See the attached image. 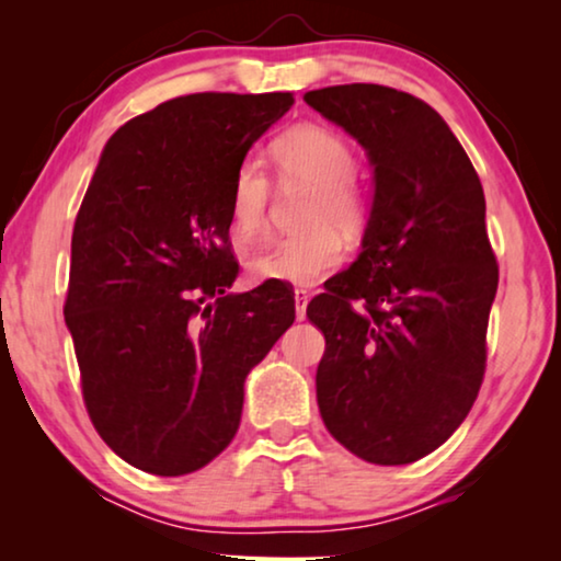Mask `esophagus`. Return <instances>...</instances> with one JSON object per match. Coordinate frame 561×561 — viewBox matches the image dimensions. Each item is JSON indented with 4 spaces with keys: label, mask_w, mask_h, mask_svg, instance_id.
<instances>
[{
    "label": "esophagus",
    "mask_w": 561,
    "mask_h": 561,
    "mask_svg": "<svg viewBox=\"0 0 561 561\" xmlns=\"http://www.w3.org/2000/svg\"><path fill=\"white\" fill-rule=\"evenodd\" d=\"M309 290H304V288H296L294 290V301H296V317L298 319H304L306 317V306H309Z\"/></svg>",
    "instance_id": "obj_1"
}]
</instances>
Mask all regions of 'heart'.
Instances as JSON below:
<instances>
[{"mask_svg":"<svg viewBox=\"0 0 561 561\" xmlns=\"http://www.w3.org/2000/svg\"><path fill=\"white\" fill-rule=\"evenodd\" d=\"M273 158L286 181L313 188L306 211V232L283 237L248 260L255 280H278L290 286H313L334 273L344 260L342 237L357 234L367 206L355 188V152L340 135L324 127H296L278 137ZM271 181L255 160H244L229 186V234L237 244L255 242L265 229Z\"/></svg>","mask_w":561,"mask_h":561,"instance_id":"obj_1","label":"heart"}]
</instances>
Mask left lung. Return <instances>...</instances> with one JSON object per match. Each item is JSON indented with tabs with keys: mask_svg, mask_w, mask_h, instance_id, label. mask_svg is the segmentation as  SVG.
<instances>
[{
	"mask_svg": "<svg viewBox=\"0 0 561 561\" xmlns=\"http://www.w3.org/2000/svg\"><path fill=\"white\" fill-rule=\"evenodd\" d=\"M304 102L363 145L375 186L357 260L306 309L327 340L321 419L365 462H416L457 432L485 375L497 263L482 183L405 91L344 83Z\"/></svg>",
	"mask_w": 561,
	"mask_h": 561,
	"instance_id": "obj_1",
	"label": "left lung"
}]
</instances>
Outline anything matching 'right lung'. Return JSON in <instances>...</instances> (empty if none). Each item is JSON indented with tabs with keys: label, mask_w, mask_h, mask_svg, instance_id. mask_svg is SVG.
I'll use <instances>...</instances> for the list:
<instances>
[{
	"label": "right lung",
	"mask_w": 561,
	"mask_h": 561,
	"mask_svg": "<svg viewBox=\"0 0 561 561\" xmlns=\"http://www.w3.org/2000/svg\"><path fill=\"white\" fill-rule=\"evenodd\" d=\"M290 94H188L104 145L64 306L83 403L114 455L179 478L234 439L244 378L294 324L286 283L229 294V186Z\"/></svg>",
	"instance_id": "add662e5"
}]
</instances>
